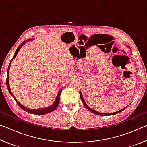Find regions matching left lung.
<instances>
[{"label": "left lung", "mask_w": 147, "mask_h": 147, "mask_svg": "<svg viewBox=\"0 0 147 147\" xmlns=\"http://www.w3.org/2000/svg\"><path fill=\"white\" fill-rule=\"evenodd\" d=\"M127 47H129V46H127ZM80 96L81 100H82V102H83V104H84V105L86 107V108L89 109V111H91L92 113H93L96 114V115H115V114H117V113H119V112H121V111H123L124 109H125L126 108H128V106H129V105H128L127 106H126L125 108H123V109H120V110H119V111H115V112H113V113H100V112H98V111H96V110H94L93 109H91V108H90V107L88 106V104H87L86 103L85 100H84V97H83V96H82V92H81V91H80Z\"/></svg>", "instance_id": "1"}]
</instances>
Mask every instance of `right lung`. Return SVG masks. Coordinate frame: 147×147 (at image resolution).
Wrapping results in <instances>:
<instances>
[{
    "mask_svg": "<svg viewBox=\"0 0 147 147\" xmlns=\"http://www.w3.org/2000/svg\"><path fill=\"white\" fill-rule=\"evenodd\" d=\"M34 39H27V40L24 41V42H23L18 47V48L16 49V52H15V54H14V56L13 57V58L11 59L10 61V63L9 64V66H8V71H7V78H6V86H7V88L8 89V91L9 93H10L11 95L13 96V98L15 99V100H16V102L18 104L20 108H21L23 109H24V111H26V112L30 113H32V114H36V115H45V114H47V113H49L52 112V111H54L56 109V108L58 107L59 102V98H60V94H61V92L62 91V89H59V91H58V93L57 94V96L56 98V100L54 101V102L52 104V105L49 106L48 107H46V108H39V109H30L26 108V107L24 106L23 105H22V104L19 102L16 99V98L15 97V96L12 93V92L11 91V89H10V87H9V67H10V65H11V61H13V59L16 58V56L17 55V54H18L19 50L21 49V48L22 47H23L24 44L27 42L28 41H33Z\"/></svg>",
    "mask_w": 147,
    "mask_h": 147,
    "instance_id": "1",
    "label": "right lung"
}]
</instances>
